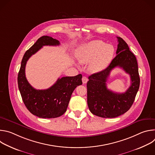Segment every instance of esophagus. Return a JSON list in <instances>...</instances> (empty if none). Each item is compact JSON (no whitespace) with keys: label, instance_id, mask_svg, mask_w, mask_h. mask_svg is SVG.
<instances>
[{"label":"esophagus","instance_id":"esophagus-1","mask_svg":"<svg viewBox=\"0 0 155 155\" xmlns=\"http://www.w3.org/2000/svg\"><path fill=\"white\" fill-rule=\"evenodd\" d=\"M87 81V78L86 77H85V76H83L82 77V82H83V83L85 84V83H86Z\"/></svg>","mask_w":155,"mask_h":155}]
</instances>
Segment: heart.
<instances>
[{
  "mask_svg": "<svg viewBox=\"0 0 155 155\" xmlns=\"http://www.w3.org/2000/svg\"><path fill=\"white\" fill-rule=\"evenodd\" d=\"M114 48L111 45L105 44L99 40H92L81 46L77 57L82 63L88 64V69L93 73L104 70L111 62Z\"/></svg>",
  "mask_w": 155,
  "mask_h": 155,
  "instance_id": "1",
  "label": "heart"
}]
</instances>
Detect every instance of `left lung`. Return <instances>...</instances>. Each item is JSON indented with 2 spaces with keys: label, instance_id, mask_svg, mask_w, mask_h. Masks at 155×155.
Returning <instances> with one entry per match:
<instances>
[{
  "label": "left lung",
  "instance_id": "8db88e82",
  "mask_svg": "<svg viewBox=\"0 0 155 155\" xmlns=\"http://www.w3.org/2000/svg\"><path fill=\"white\" fill-rule=\"evenodd\" d=\"M117 56L104 71L88 77L87 102L90 112L102 118H115L124 114L133 104L140 85L138 64L135 55L127 44L117 37ZM117 67L122 68L130 75L131 83L123 94L114 93L107 89L106 82L111 71Z\"/></svg>",
  "mask_w": 155,
  "mask_h": 155
}]
</instances>
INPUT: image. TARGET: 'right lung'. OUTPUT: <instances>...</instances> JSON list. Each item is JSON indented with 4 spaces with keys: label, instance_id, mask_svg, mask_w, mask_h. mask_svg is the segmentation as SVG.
<instances>
[{
    "label": "right lung",
    "instance_id": "obj_1",
    "mask_svg": "<svg viewBox=\"0 0 155 155\" xmlns=\"http://www.w3.org/2000/svg\"><path fill=\"white\" fill-rule=\"evenodd\" d=\"M59 44L56 39L47 35L42 36L26 51L21 61L18 75L19 90L29 111L39 118H54L62 115L66 112L73 91L77 86L82 84L81 74L58 78L47 90H36L28 81L25 68L29 58L43 46H57Z\"/></svg>",
    "mask_w": 155,
    "mask_h": 155
}]
</instances>
